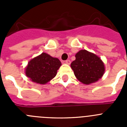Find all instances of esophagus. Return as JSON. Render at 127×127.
<instances>
[{
	"mask_svg": "<svg viewBox=\"0 0 127 127\" xmlns=\"http://www.w3.org/2000/svg\"><path fill=\"white\" fill-rule=\"evenodd\" d=\"M65 63L66 64H67V65H70V61L69 60H66V61H65Z\"/></svg>",
	"mask_w": 127,
	"mask_h": 127,
	"instance_id": "34e87169",
	"label": "esophagus"
}]
</instances>
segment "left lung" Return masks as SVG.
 Here are the masks:
<instances>
[{
	"instance_id": "8db88e82",
	"label": "left lung",
	"mask_w": 127,
	"mask_h": 127,
	"mask_svg": "<svg viewBox=\"0 0 127 127\" xmlns=\"http://www.w3.org/2000/svg\"><path fill=\"white\" fill-rule=\"evenodd\" d=\"M75 57L76 60L71 63L70 67L77 80L88 85L101 79L105 72V65L99 57L86 50H81Z\"/></svg>"
}]
</instances>
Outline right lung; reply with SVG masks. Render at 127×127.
<instances>
[{"label": "right lung", "instance_id": "add662e5", "mask_svg": "<svg viewBox=\"0 0 127 127\" xmlns=\"http://www.w3.org/2000/svg\"><path fill=\"white\" fill-rule=\"evenodd\" d=\"M61 65L59 59L42 53L28 62L25 70V75L32 82L45 85L55 77Z\"/></svg>", "mask_w": 127, "mask_h": 127}]
</instances>
